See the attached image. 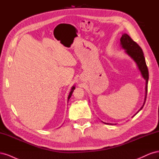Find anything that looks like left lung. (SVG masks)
<instances>
[{
	"mask_svg": "<svg viewBox=\"0 0 159 159\" xmlns=\"http://www.w3.org/2000/svg\"><path fill=\"white\" fill-rule=\"evenodd\" d=\"M120 42H121V47L124 50H125V52L130 57H131V58L134 61L136 62V64L138 66L139 70H140L141 72L142 76L146 81L145 101H144L143 106L141 107L140 109L139 110V111L143 109L144 105H145V102H146L147 94V88H148L147 85H148V68H147V64H146L145 59V57H144V54H143V52L141 48L135 42L133 41L131 37H130L128 34H123L122 35V37L121 38V39H120ZM104 123L112 125L111 123Z\"/></svg>",
	"mask_w": 159,
	"mask_h": 159,
	"instance_id": "obj_1",
	"label": "left lung"
}]
</instances>
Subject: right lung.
I'll return each mask as SVG.
<instances>
[{
	"label": "right lung",
	"instance_id": "right-lung-1",
	"mask_svg": "<svg viewBox=\"0 0 159 159\" xmlns=\"http://www.w3.org/2000/svg\"><path fill=\"white\" fill-rule=\"evenodd\" d=\"M75 87L74 86H73V87L71 88V91H70V94H69V95H68V101H69V99H70V98H71V95H72V93H73V91H74V90L75 89Z\"/></svg>",
	"mask_w": 159,
	"mask_h": 159
}]
</instances>
